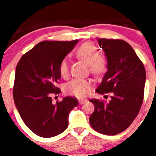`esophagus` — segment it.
Masks as SVG:
<instances>
[{
  "label": "esophagus",
  "instance_id": "1",
  "mask_svg": "<svg viewBox=\"0 0 156 156\" xmlns=\"http://www.w3.org/2000/svg\"><path fill=\"white\" fill-rule=\"evenodd\" d=\"M87 101V99L86 98H80L79 99V103L80 104H83V103H86Z\"/></svg>",
  "mask_w": 156,
  "mask_h": 156
}]
</instances>
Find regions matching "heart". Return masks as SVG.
Returning a JSON list of instances; mask_svg holds the SVG:
<instances>
[{
    "instance_id": "b5f03b06",
    "label": "heart",
    "mask_w": 156,
    "mask_h": 156,
    "mask_svg": "<svg viewBox=\"0 0 156 156\" xmlns=\"http://www.w3.org/2000/svg\"><path fill=\"white\" fill-rule=\"evenodd\" d=\"M76 57L89 65L92 73L98 75L103 73L105 69V60L99 56L97 48L90 43H85L76 50ZM59 73L62 77L69 75V65L66 60H62L59 65ZM91 87V82L88 80L74 79L66 85L65 92L77 98L84 97Z\"/></svg>"
}]
</instances>
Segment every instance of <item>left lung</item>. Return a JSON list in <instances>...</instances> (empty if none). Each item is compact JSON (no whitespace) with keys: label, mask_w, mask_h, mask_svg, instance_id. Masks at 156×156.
I'll use <instances>...</instances> for the list:
<instances>
[{"label":"left lung","mask_w":156,"mask_h":156,"mask_svg":"<svg viewBox=\"0 0 156 156\" xmlns=\"http://www.w3.org/2000/svg\"><path fill=\"white\" fill-rule=\"evenodd\" d=\"M107 58L108 71L96 91L112 92L109 102L90 99L94 111L90 126L105 135H115L128 128L138 115L144 99L145 69L130 45L122 40L98 39Z\"/></svg>","instance_id":"1"}]
</instances>
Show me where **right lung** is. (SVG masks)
Instances as JSON below:
<instances>
[{
  "label": "right lung",
  "instance_id": "add662e5",
  "mask_svg": "<svg viewBox=\"0 0 156 156\" xmlns=\"http://www.w3.org/2000/svg\"><path fill=\"white\" fill-rule=\"evenodd\" d=\"M78 42L42 41L20 58L16 69L13 98L24 123L35 134L52 137L68 127L69 115L78 105L76 98L52 103L61 90L59 65Z\"/></svg>",
  "mask_w": 156,
  "mask_h": 156
}]
</instances>
